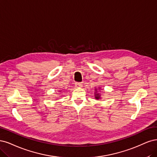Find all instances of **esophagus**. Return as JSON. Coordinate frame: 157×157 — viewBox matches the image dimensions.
<instances>
[{"mask_svg":"<svg viewBox=\"0 0 157 157\" xmlns=\"http://www.w3.org/2000/svg\"><path fill=\"white\" fill-rule=\"evenodd\" d=\"M75 87H77V88L82 87L83 83H79V82H76V83H75Z\"/></svg>","mask_w":157,"mask_h":157,"instance_id":"esophagus-1","label":"esophagus"}]
</instances>
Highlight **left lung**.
Instances as JSON below:
<instances>
[{
  "label": "left lung",
  "instance_id": "1",
  "mask_svg": "<svg viewBox=\"0 0 157 157\" xmlns=\"http://www.w3.org/2000/svg\"><path fill=\"white\" fill-rule=\"evenodd\" d=\"M100 89V88H99V89ZM95 90H96V91H95V93H94V95H95V98L97 99V100H99V99H100V98H101V97H100L101 94L97 92V89H95Z\"/></svg>",
  "mask_w": 157,
  "mask_h": 157
}]
</instances>
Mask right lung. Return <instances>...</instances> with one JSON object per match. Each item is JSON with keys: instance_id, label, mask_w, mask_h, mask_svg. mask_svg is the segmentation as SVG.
Returning a JSON list of instances; mask_svg holds the SVG:
<instances>
[{"instance_id": "right-lung-1", "label": "right lung", "mask_w": 157, "mask_h": 157, "mask_svg": "<svg viewBox=\"0 0 157 157\" xmlns=\"http://www.w3.org/2000/svg\"><path fill=\"white\" fill-rule=\"evenodd\" d=\"M60 91H61V90H60Z\"/></svg>"}]
</instances>
